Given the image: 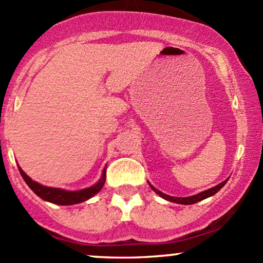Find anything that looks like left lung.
Returning a JSON list of instances; mask_svg holds the SVG:
<instances>
[{
    "label": "left lung",
    "mask_w": 263,
    "mask_h": 263,
    "mask_svg": "<svg viewBox=\"0 0 263 263\" xmlns=\"http://www.w3.org/2000/svg\"><path fill=\"white\" fill-rule=\"evenodd\" d=\"M226 182H228V179L224 180V182H222V183L218 184V185H216V186H213V188H210V189H208V190H204V192L199 193V194H197V195H192V197H186V198H177V197H171V195H167V194H164V193L159 192L158 189H156L155 186H153V185H151L149 183H148V184H149V186H151V188H152V190H155V192L157 193V194L159 195V197H162L163 199H165V200H168V201H173V203H177V204L190 205V204H195V203H198V201H200V200H204V199H206V198L211 197V195L216 194V193H218L219 190L221 189L222 186L225 185Z\"/></svg>",
    "instance_id": "obj_1"
}]
</instances>
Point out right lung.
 <instances>
[{
	"label": "right lung",
	"instance_id": "obj_1",
	"mask_svg": "<svg viewBox=\"0 0 263 263\" xmlns=\"http://www.w3.org/2000/svg\"><path fill=\"white\" fill-rule=\"evenodd\" d=\"M20 170L21 176H22L27 185L31 188L39 198H42L43 200L49 201V203L58 204V205H73L78 203H83V201L87 200V199L92 198L96 193H99L104 186L105 180H106V170L102 172L101 179L99 180L95 185L90 186V188L83 189V190H75V192H69V190H64L60 188H52V186H44L42 184H39L34 180H32L27 174L21 170V167H18Z\"/></svg>",
	"mask_w": 263,
	"mask_h": 263
}]
</instances>
